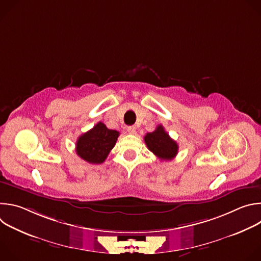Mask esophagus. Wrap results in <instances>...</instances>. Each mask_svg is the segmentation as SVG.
Instances as JSON below:
<instances>
[{
	"label": "esophagus",
	"mask_w": 261,
	"mask_h": 261,
	"mask_svg": "<svg viewBox=\"0 0 261 261\" xmlns=\"http://www.w3.org/2000/svg\"><path fill=\"white\" fill-rule=\"evenodd\" d=\"M127 132H128L129 134H135V133H136V128H135L134 126H129V127L127 128Z\"/></svg>",
	"instance_id": "1"
}]
</instances>
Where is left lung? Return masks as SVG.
Instances as JSON below:
<instances>
[{
  "mask_svg": "<svg viewBox=\"0 0 261 261\" xmlns=\"http://www.w3.org/2000/svg\"><path fill=\"white\" fill-rule=\"evenodd\" d=\"M144 142L148 150L161 160L173 159L178 151L177 143L168 135L162 125H159L155 131L146 133Z\"/></svg>",
  "mask_w": 261,
  "mask_h": 261,
  "instance_id": "8db88e82",
  "label": "left lung"
}]
</instances>
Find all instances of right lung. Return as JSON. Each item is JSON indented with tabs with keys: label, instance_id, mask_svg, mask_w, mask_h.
<instances>
[{
	"label": "right lung",
	"instance_id": "add662e5",
	"mask_svg": "<svg viewBox=\"0 0 261 261\" xmlns=\"http://www.w3.org/2000/svg\"><path fill=\"white\" fill-rule=\"evenodd\" d=\"M120 133L108 129L99 122L91 130L81 135L76 141V154L92 164H101L115 146Z\"/></svg>",
	"mask_w": 261,
	"mask_h": 261
}]
</instances>
